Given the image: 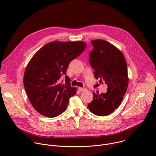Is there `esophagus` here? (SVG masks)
Returning <instances> with one entry per match:
<instances>
[{"mask_svg":"<svg viewBox=\"0 0 156 156\" xmlns=\"http://www.w3.org/2000/svg\"><path fill=\"white\" fill-rule=\"evenodd\" d=\"M86 88H83V87H79V91H86Z\"/></svg>","mask_w":156,"mask_h":156,"instance_id":"1","label":"esophagus"}]
</instances>
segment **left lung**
I'll return each mask as SVG.
<instances>
[{
  "mask_svg": "<svg viewBox=\"0 0 156 156\" xmlns=\"http://www.w3.org/2000/svg\"><path fill=\"white\" fill-rule=\"evenodd\" d=\"M93 49L90 54V63L95 70L94 77L100 83L107 84L106 93H93V100L87 104L91 112L105 116L120 105L128 86L126 60L122 52L111 43L103 40L91 41Z\"/></svg>",
  "mask_w": 156,
  "mask_h": 156,
  "instance_id": "left-lung-1",
  "label": "left lung"
}]
</instances>
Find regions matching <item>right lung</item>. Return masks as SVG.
Listing matches in <instances>:
<instances>
[{
    "label": "right lung",
    "mask_w": 156,
    "mask_h": 156,
    "mask_svg": "<svg viewBox=\"0 0 156 156\" xmlns=\"http://www.w3.org/2000/svg\"><path fill=\"white\" fill-rule=\"evenodd\" d=\"M86 46L83 41L51 42L39 49L28 62L23 84L30 102L41 115L55 117L65 111L76 89L71 86L67 76L64 83L59 79Z\"/></svg>",
    "instance_id": "add662e5"
}]
</instances>
